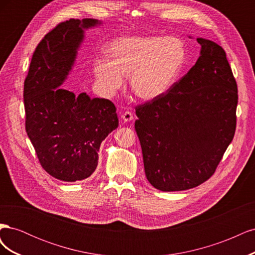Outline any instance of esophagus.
<instances>
[{"mask_svg": "<svg viewBox=\"0 0 255 255\" xmlns=\"http://www.w3.org/2000/svg\"><path fill=\"white\" fill-rule=\"evenodd\" d=\"M121 119L123 120V122H129V121H132L134 119V116L130 112H126V113L122 114Z\"/></svg>", "mask_w": 255, "mask_h": 255, "instance_id": "esophagus-1", "label": "esophagus"}]
</instances>
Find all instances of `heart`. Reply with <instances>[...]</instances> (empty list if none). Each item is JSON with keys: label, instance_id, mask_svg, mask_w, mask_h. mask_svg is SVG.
<instances>
[{"label": "heart", "instance_id": "obj_1", "mask_svg": "<svg viewBox=\"0 0 255 255\" xmlns=\"http://www.w3.org/2000/svg\"><path fill=\"white\" fill-rule=\"evenodd\" d=\"M109 58H98L94 71L110 92L117 91L129 75L130 88L143 100H155L170 90L183 70L186 49L175 37L125 36L106 49Z\"/></svg>", "mask_w": 255, "mask_h": 255}]
</instances>
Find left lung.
I'll return each instance as SVG.
<instances>
[{
	"mask_svg": "<svg viewBox=\"0 0 255 255\" xmlns=\"http://www.w3.org/2000/svg\"><path fill=\"white\" fill-rule=\"evenodd\" d=\"M197 41L195 66L166 95L136 107L145 176L161 191L210 179L235 134L237 84L226 52L212 40Z\"/></svg>",
	"mask_w": 255,
	"mask_h": 255,
	"instance_id": "8db88e82",
	"label": "left lung"
}]
</instances>
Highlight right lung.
Returning a JSON list of instances; mask_svg holds the SVG:
<instances>
[{"instance_id": "1", "label": "right lung", "mask_w": 255, "mask_h": 255, "mask_svg": "<svg viewBox=\"0 0 255 255\" xmlns=\"http://www.w3.org/2000/svg\"><path fill=\"white\" fill-rule=\"evenodd\" d=\"M96 19H70L44 36L33 54L24 81L25 128L42 168L65 182L89 177L98 166L101 142L118 128L114 103L75 96L61 87L74 66L85 30Z\"/></svg>"}]
</instances>
